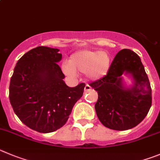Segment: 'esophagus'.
<instances>
[{"mask_svg":"<svg viewBox=\"0 0 160 160\" xmlns=\"http://www.w3.org/2000/svg\"><path fill=\"white\" fill-rule=\"evenodd\" d=\"M90 89H91V87H90V86H89V85H88V84H86V86H85L84 90H85V91H86V92H87V91H89V90H90Z\"/></svg>","mask_w":160,"mask_h":160,"instance_id":"34e87169","label":"esophagus"}]
</instances>
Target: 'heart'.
<instances>
[{"mask_svg":"<svg viewBox=\"0 0 160 160\" xmlns=\"http://www.w3.org/2000/svg\"><path fill=\"white\" fill-rule=\"evenodd\" d=\"M112 62V56L108 51L82 50L70 56L68 63L63 65V70L70 75L76 72L86 73L89 78L98 80L109 73Z\"/></svg>","mask_w":160,"mask_h":160,"instance_id":"1","label":"heart"}]
</instances>
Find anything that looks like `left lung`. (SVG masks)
<instances>
[{"mask_svg":"<svg viewBox=\"0 0 160 160\" xmlns=\"http://www.w3.org/2000/svg\"><path fill=\"white\" fill-rule=\"evenodd\" d=\"M123 75L132 78L128 87ZM98 93L97 116L110 129L124 131L140 124L152 106V88L140 58L129 49L120 51L109 73L90 83Z\"/></svg>","mask_w":160,"mask_h":160,"instance_id":"8db88e82","label":"left lung"}]
</instances>
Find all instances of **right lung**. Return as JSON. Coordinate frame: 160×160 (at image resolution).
Segmentation results:
<instances>
[{
    "label": "right lung",
    "mask_w": 160,
    "mask_h": 160,
    "mask_svg": "<svg viewBox=\"0 0 160 160\" xmlns=\"http://www.w3.org/2000/svg\"><path fill=\"white\" fill-rule=\"evenodd\" d=\"M59 50L37 47L17 62L10 80L13 111L28 128L42 133L56 131L66 124L86 85L69 87L58 65Z\"/></svg>",
    "instance_id": "obj_1"
}]
</instances>
